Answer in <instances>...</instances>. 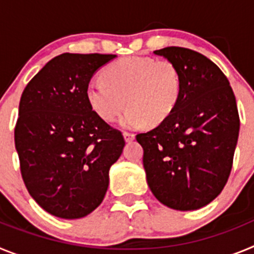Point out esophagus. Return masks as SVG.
<instances>
[{
	"label": "esophagus",
	"mask_w": 254,
	"mask_h": 254,
	"mask_svg": "<svg viewBox=\"0 0 254 254\" xmlns=\"http://www.w3.org/2000/svg\"><path fill=\"white\" fill-rule=\"evenodd\" d=\"M123 137H125L126 142H131V141L134 140V134L131 133V132H123Z\"/></svg>",
	"instance_id": "34e87169"
}]
</instances>
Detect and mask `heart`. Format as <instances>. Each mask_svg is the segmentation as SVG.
Instances as JSON below:
<instances>
[{"label": "heart", "mask_w": 254, "mask_h": 254, "mask_svg": "<svg viewBox=\"0 0 254 254\" xmlns=\"http://www.w3.org/2000/svg\"><path fill=\"white\" fill-rule=\"evenodd\" d=\"M181 94L182 75L173 61L141 56L112 62L103 69V80H91L86 86L87 103L105 122L116 120L125 105L129 107L122 120L129 128L167 120Z\"/></svg>", "instance_id": "obj_1"}]
</instances>
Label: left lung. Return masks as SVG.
<instances>
[{
	"mask_svg": "<svg viewBox=\"0 0 254 254\" xmlns=\"http://www.w3.org/2000/svg\"><path fill=\"white\" fill-rule=\"evenodd\" d=\"M178 66L182 94L173 113L136 140L143 149L147 185L163 205L197 210L216 198L228 182L239 134V114L229 80L196 51H154Z\"/></svg>",
	"mask_w": 254,
	"mask_h": 254,
	"instance_id": "left-lung-1",
	"label": "left lung"
}]
</instances>
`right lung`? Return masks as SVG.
Listing matches in <instances>:
<instances>
[{"instance_id": "1", "label": "right lung", "mask_w": 254, "mask_h": 254, "mask_svg": "<svg viewBox=\"0 0 254 254\" xmlns=\"http://www.w3.org/2000/svg\"><path fill=\"white\" fill-rule=\"evenodd\" d=\"M116 55L64 53L51 60L22 91L15 146L22 181L40 207L62 219H80L102 203L109 168L125 138L96 116L86 86Z\"/></svg>"}]
</instances>
